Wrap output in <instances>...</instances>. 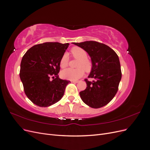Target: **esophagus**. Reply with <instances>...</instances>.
I'll list each match as a JSON object with an SVG mask.
<instances>
[{
	"label": "esophagus",
	"instance_id": "1",
	"mask_svg": "<svg viewBox=\"0 0 150 150\" xmlns=\"http://www.w3.org/2000/svg\"><path fill=\"white\" fill-rule=\"evenodd\" d=\"M71 83H78V81H71Z\"/></svg>",
	"mask_w": 150,
	"mask_h": 150
}]
</instances>
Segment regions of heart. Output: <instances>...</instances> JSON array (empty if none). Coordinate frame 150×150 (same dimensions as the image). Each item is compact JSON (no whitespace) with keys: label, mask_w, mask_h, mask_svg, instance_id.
Instances as JSON below:
<instances>
[{"label":"heart","mask_w":150,"mask_h":150,"mask_svg":"<svg viewBox=\"0 0 150 150\" xmlns=\"http://www.w3.org/2000/svg\"><path fill=\"white\" fill-rule=\"evenodd\" d=\"M71 54L72 56L75 59H78L76 66L77 69H68L63 70L61 76L63 79L67 80L76 81L81 78L84 74L85 69L86 72H89L91 70L92 63L88 57V54L84 49L79 47H73L71 50ZM60 66L61 68H65L69 64V56L67 54H64L61 58Z\"/></svg>","instance_id":"b5f03b06"}]
</instances>
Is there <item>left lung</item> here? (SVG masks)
I'll use <instances>...</instances> for the list:
<instances>
[{
    "mask_svg": "<svg viewBox=\"0 0 150 150\" xmlns=\"http://www.w3.org/2000/svg\"><path fill=\"white\" fill-rule=\"evenodd\" d=\"M84 49L91 57L92 68L87 87L79 93L83 101L91 108H99L106 106L115 97L121 79V66L118 56L113 50L96 41L72 42Z\"/></svg>",
    "mask_w": 150,
    "mask_h": 150,
    "instance_id": "8db88e82",
    "label": "left lung"
}]
</instances>
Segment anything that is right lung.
<instances>
[{"instance_id":"add662e5","label":"right lung","mask_w":150,"mask_h":150,"mask_svg":"<svg viewBox=\"0 0 150 150\" xmlns=\"http://www.w3.org/2000/svg\"><path fill=\"white\" fill-rule=\"evenodd\" d=\"M69 45L59 42L37 44L22 57L20 78L26 96L35 105L48 107L64 96L66 86L71 82L60 79L58 73L61 58Z\"/></svg>"}]
</instances>
